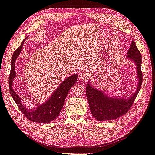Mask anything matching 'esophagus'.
<instances>
[{"mask_svg":"<svg viewBox=\"0 0 155 155\" xmlns=\"http://www.w3.org/2000/svg\"><path fill=\"white\" fill-rule=\"evenodd\" d=\"M80 79L81 80H86L87 79V78H88V74H87V73L86 72H83V73H81V74L80 75Z\"/></svg>","mask_w":155,"mask_h":155,"instance_id":"1","label":"esophagus"}]
</instances>
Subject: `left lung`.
I'll return each mask as SVG.
<instances>
[{
  "instance_id": "1",
  "label": "left lung",
  "mask_w": 155,
  "mask_h": 155,
  "mask_svg": "<svg viewBox=\"0 0 155 155\" xmlns=\"http://www.w3.org/2000/svg\"><path fill=\"white\" fill-rule=\"evenodd\" d=\"M127 57L135 63L137 71V78L139 80L137 90L132 96L127 99L123 97L120 98V97H114L109 96L101 90L93 87L90 84L89 81L88 82L86 87V94L89 101L90 111L92 116L97 120H114L124 115L129 111L141 89L143 81L141 54L134 41L131 43Z\"/></svg>"
}]
</instances>
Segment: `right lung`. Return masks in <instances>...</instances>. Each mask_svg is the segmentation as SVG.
<instances>
[{
	"label": "right lung",
	"mask_w": 155,
	"mask_h": 155,
	"mask_svg": "<svg viewBox=\"0 0 155 155\" xmlns=\"http://www.w3.org/2000/svg\"><path fill=\"white\" fill-rule=\"evenodd\" d=\"M26 39L27 37L25 38L21 46L13 53L11 60L10 74L9 78V91L13 100L17 104L21 112L23 114V115L25 116L28 120L35 123H48L53 121L59 115V113L63 107L66 96L72 86L77 82L78 75V74H75L69 76L61 83V84L54 91L50 98L47 100L46 102L41 104V105H38L36 109H30V110L28 109L25 104L23 103L22 100L21 99L19 96L14 91L12 87L13 80L16 75L15 72L16 59H17L22 51L23 43Z\"/></svg>",
	"instance_id": "add662e5"
}]
</instances>
